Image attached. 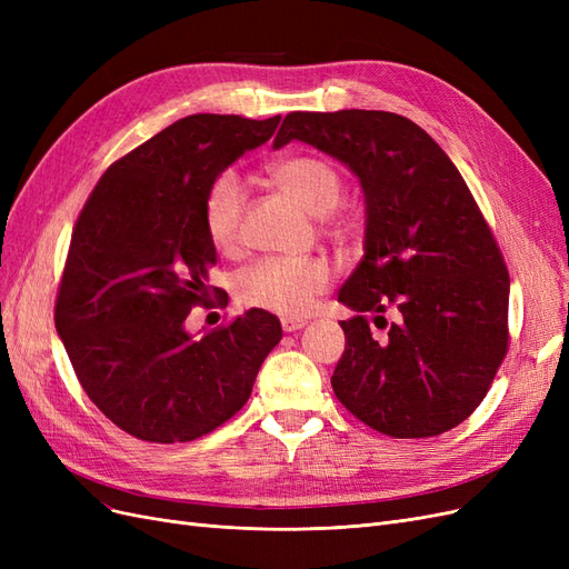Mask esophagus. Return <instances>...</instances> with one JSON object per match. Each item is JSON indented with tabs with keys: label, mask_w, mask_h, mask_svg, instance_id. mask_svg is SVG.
I'll list each match as a JSON object with an SVG mask.
<instances>
[{
	"label": "esophagus",
	"mask_w": 569,
	"mask_h": 569,
	"mask_svg": "<svg viewBox=\"0 0 569 569\" xmlns=\"http://www.w3.org/2000/svg\"><path fill=\"white\" fill-rule=\"evenodd\" d=\"M306 322L308 320H303V318H282V330L284 332H297V330H301V327H306Z\"/></svg>",
	"instance_id": "1"
}]
</instances>
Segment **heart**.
<instances>
[{
  "label": "heart",
  "instance_id": "b5f03b06",
  "mask_svg": "<svg viewBox=\"0 0 569 569\" xmlns=\"http://www.w3.org/2000/svg\"><path fill=\"white\" fill-rule=\"evenodd\" d=\"M272 184L316 218L330 213L343 194L339 170L318 157H289L268 168ZM247 209L237 176H220L203 199V230L216 251L232 253L242 242ZM330 282V270L313 258H261L237 274V297L244 306L280 316H301Z\"/></svg>",
  "mask_w": 569,
  "mask_h": 569
}]
</instances>
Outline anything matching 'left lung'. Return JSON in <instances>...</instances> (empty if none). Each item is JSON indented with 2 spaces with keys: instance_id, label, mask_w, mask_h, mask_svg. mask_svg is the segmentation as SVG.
Returning a JSON list of instances; mask_svg holds the SVG:
<instances>
[{
  "instance_id": "8db88e82",
  "label": "left lung",
  "mask_w": 569,
  "mask_h": 569,
  "mask_svg": "<svg viewBox=\"0 0 569 569\" xmlns=\"http://www.w3.org/2000/svg\"><path fill=\"white\" fill-rule=\"evenodd\" d=\"M311 144L366 199L363 258L339 289L356 313L332 375L337 399L396 439L449 432L485 399L508 351L510 280L468 184L412 120L389 111H295L272 149ZM386 326L369 332L367 313Z\"/></svg>"
}]
</instances>
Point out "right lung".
Masks as SVG:
<instances>
[{
  "label": "right lung",
  "mask_w": 569,
  "mask_h": 569,
  "mask_svg": "<svg viewBox=\"0 0 569 569\" xmlns=\"http://www.w3.org/2000/svg\"><path fill=\"white\" fill-rule=\"evenodd\" d=\"M278 126L280 116L180 118L116 161L76 222L57 332L84 393L137 439L176 443L213 432L249 401L282 339L278 316L263 308L201 337L184 327L192 306L209 301L218 261L203 199Z\"/></svg>",
  "instance_id": "obj_1"
}]
</instances>
